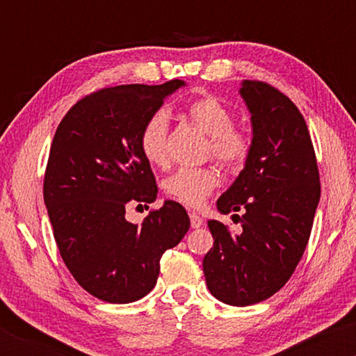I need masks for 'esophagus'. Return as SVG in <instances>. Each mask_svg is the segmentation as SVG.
<instances>
[{
  "instance_id": "1",
  "label": "esophagus",
  "mask_w": 356,
  "mask_h": 356,
  "mask_svg": "<svg viewBox=\"0 0 356 356\" xmlns=\"http://www.w3.org/2000/svg\"><path fill=\"white\" fill-rule=\"evenodd\" d=\"M189 218H191V226L194 227V229H197V227H201L204 224V219L199 214H195V212H191Z\"/></svg>"
}]
</instances>
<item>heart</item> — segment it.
Instances as JSON below:
<instances>
[{"label": "heart", "mask_w": 356, "mask_h": 356, "mask_svg": "<svg viewBox=\"0 0 356 356\" xmlns=\"http://www.w3.org/2000/svg\"><path fill=\"white\" fill-rule=\"evenodd\" d=\"M189 120L209 137L212 157L229 169H239L246 162L251 140L234 129V115L216 97L204 95L186 105ZM167 132L169 115L159 110L147 118L140 132V150L152 165L167 162ZM219 186V174L212 167H181L164 181L167 197L187 207H199Z\"/></svg>", "instance_id": "obj_1"}]
</instances>
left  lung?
<instances>
[{
	"label": "left lung",
	"instance_id": "1",
	"mask_svg": "<svg viewBox=\"0 0 356 356\" xmlns=\"http://www.w3.org/2000/svg\"><path fill=\"white\" fill-rule=\"evenodd\" d=\"M251 113V149L231 187L218 199L220 214L241 212L239 234L207 220L214 246L202 268L211 295L231 306L268 300L283 288L303 256L320 202V175L300 110L268 83L243 80Z\"/></svg>",
	"mask_w": 356,
	"mask_h": 356
}]
</instances>
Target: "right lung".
I'll return each instance as SVG.
<instances>
[{
    "label": "right lung",
    "instance_id": "right-lung-1",
    "mask_svg": "<svg viewBox=\"0 0 356 356\" xmlns=\"http://www.w3.org/2000/svg\"><path fill=\"white\" fill-rule=\"evenodd\" d=\"M182 87L170 80L104 88L76 102L53 137L43 184L53 236L81 288L107 303L149 295L162 254L189 231V216L175 201H164L140 226L125 219L129 204L157 199L140 132Z\"/></svg>",
    "mask_w": 356,
    "mask_h": 356
}]
</instances>
